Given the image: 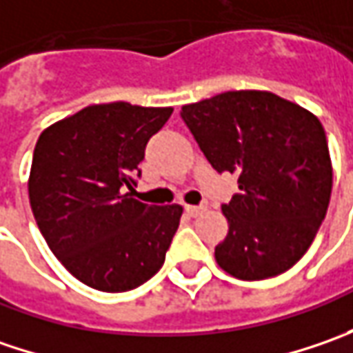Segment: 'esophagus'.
I'll return each instance as SVG.
<instances>
[{"instance_id": "obj_1", "label": "esophagus", "mask_w": 353, "mask_h": 353, "mask_svg": "<svg viewBox=\"0 0 353 353\" xmlns=\"http://www.w3.org/2000/svg\"><path fill=\"white\" fill-rule=\"evenodd\" d=\"M184 210H186L188 216H198V214L204 212V206H192V204H188V206H184Z\"/></svg>"}]
</instances>
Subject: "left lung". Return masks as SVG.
Returning a JSON list of instances; mask_svg holds the SVG:
<instances>
[{
    "label": "left lung",
    "instance_id": "8db88e82",
    "mask_svg": "<svg viewBox=\"0 0 353 353\" xmlns=\"http://www.w3.org/2000/svg\"><path fill=\"white\" fill-rule=\"evenodd\" d=\"M181 117L212 167L237 174L239 192L222 206L230 230L214 251L218 265L241 281L291 269L310 248L332 192L319 117L259 90L188 103Z\"/></svg>",
    "mask_w": 353,
    "mask_h": 353
}]
</instances>
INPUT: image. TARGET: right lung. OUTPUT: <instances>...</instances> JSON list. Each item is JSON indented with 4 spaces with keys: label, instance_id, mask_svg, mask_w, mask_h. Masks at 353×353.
<instances>
[{
    "label": "right lung",
    "instance_id": "add662e5",
    "mask_svg": "<svg viewBox=\"0 0 353 353\" xmlns=\"http://www.w3.org/2000/svg\"><path fill=\"white\" fill-rule=\"evenodd\" d=\"M172 108L98 103L47 128L34 145L29 200L50 251L78 281L131 291L165 263L183 206L133 198L147 141Z\"/></svg>",
    "mask_w": 353,
    "mask_h": 353
}]
</instances>
